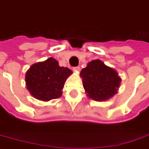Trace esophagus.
Listing matches in <instances>:
<instances>
[{
	"label": "esophagus",
	"instance_id": "esophagus-1",
	"mask_svg": "<svg viewBox=\"0 0 149 149\" xmlns=\"http://www.w3.org/2000/svg\"><path fill=\"white\" fill-rule=\"evenodd\" d=\"M80 69H81V68H80V67H75V68H73V70H74V71H79V70H80Z\"/></svg>",
	"mask_w": 149,
	"mask_h": 149
}]
</instances>
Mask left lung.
I'll list each match as a JSON object with an SVG mask.
<instances>
[{
	"label": "left lung",
	"mask_w": 149,
	"mask_h": 149,
	"mask_svg": "<svg viewBox=\"0 0 149 149\" xmlns=\"http://www.w3.org/2000/svg\"><path fill=\"white\" fill-rule=\"evenodd\" d=\"M80 75L87 96L97 101L107 100L117 93L121 79L112 68L100 60H93L81 70Z\"/></svg>",
	"instance_id": "1"
}]
</instances>
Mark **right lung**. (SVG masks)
Returning a JSON list of instances; mask_svg holds the SVG:
<instances>
[{"label": "right lung", "mask_w": 149, "mask_h": 149, "mask_svg": "<svg viewBox=\"0 0 149 149\" xmlns=\"http://www.w3.org/2000/svg\"><path fill=\"white\" fill-rule=\"evenodd\" d=\"M72 74L68 68L60 67L52 57L31 66L26 73L27 89L38 100L49 101L61 97L66 80Z\"/></svg>", "instance_id": "1"}]
</instances>
